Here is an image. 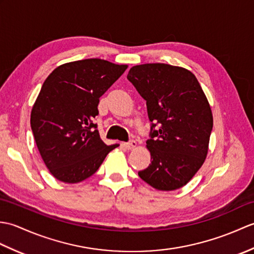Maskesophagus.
<instances>
[{"label":"esophagus","mask_w":254,"mask_h":254,"mask_svg":"<svg viewBox=\"0 0 254 254\" xmlns=\"http://www.w3.org/2000/svg\"><path fill=\"white\" fill-rule=\"evenodd\" d=\"M136 142L135 141H131V142H128V143H124L123 144V147L126 148V149H127V150H131V149H134L136 147Z\"/></svg>","instance_id":"1"}]
</instances>
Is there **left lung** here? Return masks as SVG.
I'll return each instance as SVG.
<instances>
[{"label":"left lung","instance_id":"obj_1","mask_svg":"<svg viewBox=\"0 0 254 254\" xmlns=\"http://www.w3.org/2000/svg\"><path fill=\"white\" fill-rule=\"evenodd\" d=\"M127 79L146 100L153 123L146 141L150 164L139 178L160 191L185 187L204 164L213 128L201 85L191 71L165 63L133 66Z\"/></svg>","mask_w":254,"mask_h":254}]
</instances>
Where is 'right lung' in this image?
I'll use <instances>...</instances> for the list:
<instances>
[{
  "mask_svg": "<svg viewBox=\"0 0 254 254\" xmlns=\"http://www.w3.org/2000/svg\"><path fill=\"white\" fill-rule=\"evenodd\" d=\"M127 68L101 59L64 63L45 80L30 113L38 150L50 174L78 183L98 170L119 144L106 145L94 118L99 98Z\"/></svg>",
  "mask_w": 254,
  "mask_h": 254,
  "instance_id": "add662e5",
  "label": "right lung"
}]
</instances>
